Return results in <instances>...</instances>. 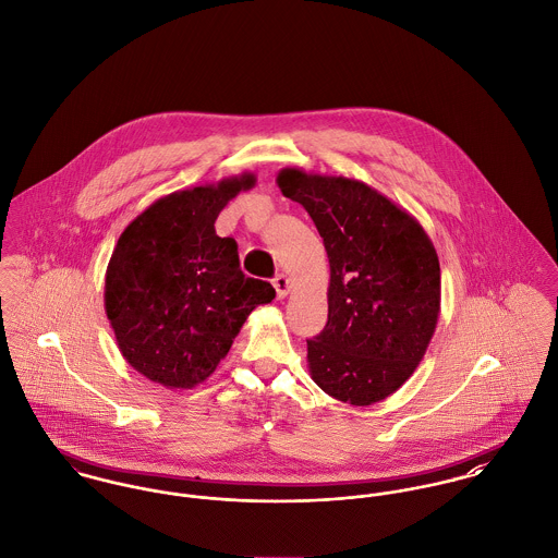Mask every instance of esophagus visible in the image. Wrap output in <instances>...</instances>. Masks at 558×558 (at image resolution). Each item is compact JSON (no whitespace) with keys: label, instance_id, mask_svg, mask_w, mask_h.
Instances as JSON below:
<instances>
[{"label":"esophagus","instance_id":"1","mask_svg":"<svg viewBox=\"0 0 558 558\" xmlns=\"http://www.w3.org/2000/svg\"><path fill=\"white\" fill-rule=\"evenodd\" d=\"M274 289H276L278 300H284V298L289 295V291H291V280H289L284 274H278V276L274 278Z\"/></svg>","mask_w":558,"mask_h":558}]
</instances>
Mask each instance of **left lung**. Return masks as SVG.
<instances>
[{
	"label": "left lung",
	"instance_id": "obj_1",
	"mask_svg": "<svg viewBox=\"0 0 558 558\" xmlns=\"http://www.w3.org/2000/svg\"><path fill=\"white\" fill-rule=\"evenodd\" d=\"M276 182L312 216L331 267L329 320L307 340L310 376L343 403L383 401L414 374L435 333V246L414 216L361 180L284 168Z\"/></svg>",
	"mask_w": 558,
	"mask_h": 558
}]
</instances>
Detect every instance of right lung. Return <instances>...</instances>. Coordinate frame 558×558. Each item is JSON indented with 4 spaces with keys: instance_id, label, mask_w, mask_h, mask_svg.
I'll return each mask as SVG.
<instances>
[{
    "instance_id": "obj_1",
    "label": "right lung",
    "mask_w": 558,
    "mask_h": 558,
    "mask_svg": "<svg viewBox=\"0 0 558 558\" xmlns=\"http://www.w3.org/2000/svg\"><path fill=\"white\" fill-rule=\"evenodd\" d=\"M255 173L175 191L121 233L106 269L104 305L129 365L166 388L215 374L251 312L276 298L244 276L233 238H218L220 210L253 189Z\"/></svg>"
}]
</instances>
